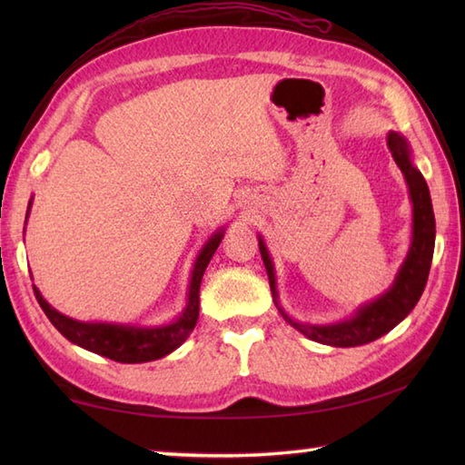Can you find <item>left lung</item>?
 Wrapping results in <instances>:
<instances>
[{
	"mask_svg": "<svg viewBox=\"0 0 465 465\" xmlns=\"http://www.w3.org/2000/svg\"><path fill=\"white\" fill-rule=\"evenodd\" d=\"M388 147L393 162L398 163L403 177H406L410 190L411 242L406 260H403L401 268L396 273V280L390 285V290H385L380 298H375L373 302L360 305L351 318L325 325L303 323L293 320L292 315L283 310V305L280 302L273 260L263 238L258 235L260 253L265 270H268L275 308H278L282 318L288 322L292 328H295L300 333H303L305 338L318 343L333 345V348H355V345H363L381 338V335L396 328L401 320L408 318L410 312L416 308V303L420 302L423 288H426L430 265L433 258V245H436V217H433L430 190L421 172L413 165L411 150L406 137L400 135L398 132H390Z\"/></svg>",
	"mask_w": 465,
	"mask_h": 465,
	"instance_id": "1",
	"label": "left lung"
}]
</instances>
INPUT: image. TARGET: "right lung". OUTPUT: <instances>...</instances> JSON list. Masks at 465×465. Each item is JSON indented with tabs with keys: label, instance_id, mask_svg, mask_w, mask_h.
Here are the masks:
<instances>
[{
	"label": "right lung",
	"instance_id": "add662e5",
	"mask_svg": "<svg viewBox=\"0 0 465 465\" xmlns=\"http://www.w3.org/2000/svg\"><path fill=\"white\" fill-rule=\"evenodd\" d=\"M34 197L27 203V215L32 210ZM27 222V220H25ZM225 233V227H220L210 240L203 243V248L197 253L193 262L190 285H187V302L183 312L170 323L162 325H132V323H107V322H80L67 315L59 313L52 308L45 300L42 292L34 285L35 298L45 312L47 320L54 323V328L67 338L72 343L80 345V348L94 351L104 358H110L120 363H143L165 358L167 353L180 348L195 328L197 318H200V285L203 272L210 263L212 255L215 253L217 245L222 243Z\"/></svg>",
	"mask_w": 465,
	"mask_h": 465
}]
</instances>
